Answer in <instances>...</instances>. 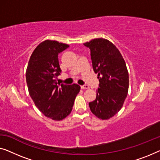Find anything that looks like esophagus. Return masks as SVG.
Segmentation results:
<instances>
[{
  "label": "esophagus",
  "mask_w": 160,
  "mask_h": 160,
  "mask_svg": "<svg viewBox=\"0 0 160 160\" xmlns=\"http://www.w3.org/2000/svg\"><path fill=\"white\" fill-rule=\"evenodd\" d=\"M80 88H81V89L85 90V89H88V88H89V86H88V85H81Z\"/></svg>",
  "instance_id": "34e87169"
}]
</instances>
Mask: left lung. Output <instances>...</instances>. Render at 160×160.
<instances>
[{"instance_id": "1", "label": "left lung", "mask_w": 160, "mask_h": 160, "mask_svg": "<svg viewBox=\"0 0 160 160\" xmlns=\"http://www.w3.org/2000/svg\"><path fill=\"white\" fill-rule=\"evenodd\" d=\"M83 44L90 49L92 68L99 79L96 98L89 103L90 111L106 120L121 110L127 96V68L120 52L108 40L99 38Z\"/></svg>"}]
</instances>
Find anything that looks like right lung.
Returning a JSON list of instances; mask_svg holds the SVG:
<instances>
[{"label": "right lung", "mask_w": 160, "mask_h": 160, "mask_svg": "<svg viewBox=\"0 0 160 160\" xmlns=\"http://www.w3.org/2000/svg\"><path fill=\"white\" fill-rule=\"evenodd\" d=\"M69 45L46 40L37 47L28 62L26 79L28 92L35 106L47 117L55 121L71 113L80 86L59 84L56 79L62 72L58 54Z\"/></svg>", "instance_id": "1"}]
</instances>
